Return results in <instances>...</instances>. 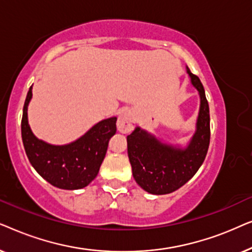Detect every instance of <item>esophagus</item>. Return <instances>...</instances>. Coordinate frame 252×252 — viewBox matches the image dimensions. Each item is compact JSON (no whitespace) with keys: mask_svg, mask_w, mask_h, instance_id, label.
<instances>
[{"mask_svg":"<svg viewBox=\"0 0 252 252\" xmlns=\"http://www.w3.org/2000/svg\"><path fill=\"white\" fill-rule=\"evenodd\" d=\"M134 124V116L133 112L128 109L123 110L118 117V122H117V127L120 133L126 134L133 129Z\"/></svg>","mask_w":252,"mask_h":252,"instance_id":"obj_1","label":"esophagus"}]
</instances>
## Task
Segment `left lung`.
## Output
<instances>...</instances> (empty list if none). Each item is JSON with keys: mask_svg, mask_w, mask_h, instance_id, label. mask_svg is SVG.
I'll return each mask as SVG.
<instances>
[{"mask_svg": "<svg viewBox=\"0 0 252 252\" xmlns=\"http://www.w3.org/2000/svg\"><path fill=\"white\" fill-rule=\"evenodd\" d=\"M192 85L201 96L197 130L186 150L160 143L139 127L127 136V153L133 177L144 190L170 194L194 177L205 159L210 144V110L205 91L197 75L187 67Z\"/></svg>", "mask_w": 252, "mask_h": 252, "instance_id": "1", "label": "left lung"}]
</instances>
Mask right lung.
Masks as SVG:
<instances>
[{
	"label": "right lung",
	"instance_id": "right-lung-1",
	"mask_svg": "<svg viewBox=\"0 0 252 252\" xmlns=\"http://www.w3.org/2000/svg\"><path fill=\"white\" fill-rule=\"evenodd\" d=\"M31 97L32 87L27 93L22 118V139L30 163L55 187L68 190L86 187L98 173L110 137L116 134L117 118L102 120L73 143L51 146L37 140L30 128L27 105Z\"/></svg>",
	"mask_w": 252,
	"mask_h": 252
}]
</instances>
